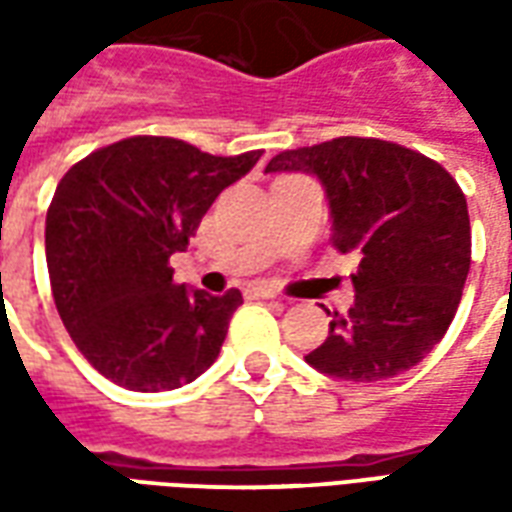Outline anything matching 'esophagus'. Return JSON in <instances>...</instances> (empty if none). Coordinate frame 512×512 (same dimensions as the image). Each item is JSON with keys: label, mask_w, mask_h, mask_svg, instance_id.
I'll return each mask as SVG.
<instances>
[{"label": "esophagus", "mask_w": 512, "mask_h": 512, "mask_svg": "<svg viewBox=\"0 0 512 512\" xmlns=\"http://www.w3.org/2000/svg\"><path fill=\"white\" fill-rule=\"evenodd\" d=\"M246 293L255 299H277V290L268 288V285H252V288H246Z\"/></svg>", "instance_id": "obj_1"}]
</instances>
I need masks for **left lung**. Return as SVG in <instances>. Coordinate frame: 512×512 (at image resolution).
Instances as JSON below:
<instances>
[{
  "label": "left lung",
  "mask_w": 512,
  "mask_h": 512,
  "mask_svg": "<svg viewBox=\"0 0 512 512\" xmlns=\"http://www.w3.org/2000/svg\"><path fill=\"white\" fill-rule=\"evenodd\" d=\"M266 172L321 180L332 244L359 257L351 310L329 312V337L307 365L343 381L406 373L450 329L472 263L469 208L447 169L384 139L340 136L285 150Z\"/></svg>",
  "instance_id": "obj_1"
}]
</instances>
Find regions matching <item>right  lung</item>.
<instances>
[{"label":"right lung","instance_id":"1","mask_svg":"<svg viewBox=\"0 0 512 512\" xmlns=\"http://www.w3.org/2000/svg\"><path fill=\"white\" fill-rule=\"evenodd\" d=\"M263 150L211 156L183 139L131 136L73 164L46 213V263L65 329L117 386L161 392L216 362L238 290L172 282L202 216Z\"/></svg>","mask_w":512,"mask_h":512}]
</instances>
